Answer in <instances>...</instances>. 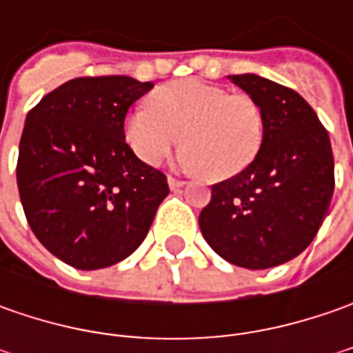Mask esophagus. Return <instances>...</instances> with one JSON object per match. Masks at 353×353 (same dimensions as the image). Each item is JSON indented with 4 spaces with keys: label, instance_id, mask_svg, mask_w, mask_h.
<instances>
[{
    "label": "esophagus",
    "instance_id": "obj_1",
    "mask_svg": "<svg viewBox=\"0 0 353 353\" xmlns=\"http://www.w3.org/2000/svg\"><path fill=\"white\" fill-rule=\"evenodd\" d=\"M184 184H186L184 181H179V179H174V176H169L170 190H179V188H183Z\"/></svg>",
    "mask_w": 353,
    "mask_h": 353
}]
</instances>
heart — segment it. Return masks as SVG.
<instances>
[{"label":"heart","mask_w":353,"mask_h":353,"mask_svg":"<svg viewBox=\"0 0 353 353\" xmlns=\"http://www.w3.org/2000/svg\"><path fill=\"white\" fill-rule=\"evenodd\" d=\"M263 114L248 94H230L202 80H179L151 96L125 119V139L143 163L155 167L183 141L190 169L224 181L248 169L263 143Z\"/></svg>","instance_id":"obj_1"}]
</instances>
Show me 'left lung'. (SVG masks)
Segmentation results:
<instances>
[{"label": "left lung", "instance_id": "left-lung-1", "mask_svg": "<svg viewBox=\"0 0 353 353\" xmlns=\"http://www.w3.org/2000/svg\"><path fill=\"white\" fill-rule=\"evenodd\" d=\"M230 80L259 103L263 143L248 169L212 184L198 224L222 259L269 269L303 253L319 234L334 194L332 145L294 90L257 74Z\"/></svg>", "mask_w": 353, "mask_h": 353}]
</instances>
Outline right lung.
Here are the masks:
<instances>
[{
	"label": "right lung",
	"instance_id": "1",
	"mask_svg": "<svg viewBox=\"0 0 353 353\" xmlns=\"http://www.w3.org/2000/svg\"><path fill=\"white\" fill-rule=\"evenodd\" d=\"M153 82L82 76L48 92L27 114L17 186L37 239L82 271L103 269L141 245L167 176L125 143L129 108Z\"/></svg>",
	"mask_w": 353,
	"mask_h": 353
}]
</instances>
